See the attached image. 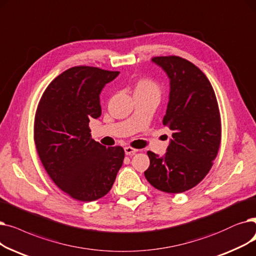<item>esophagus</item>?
I'll return each instance as SVG.
<instances>
[{
  "instance_id": "esophagus-1",
  "label": "esophagus",
  "mask_w": 256,
  "mask_h": 256,
  "mask_svg": "<svg viewBox=\"0 0 256 256\" xmlns=\"http://www.w3.org/2000/svg\"><path fill=\"white\" fill-rule=\"evenodd\" d=\"M124 150H125V154L126 155H133V154H136L138 152L136 149H133L131 147H125Z\"/></svg>"
}]
</instances>
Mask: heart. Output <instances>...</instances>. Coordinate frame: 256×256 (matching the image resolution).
<instances>
[{"label": "heart", "mask_w": 256, "mask_h": 256, "mask_svg": "<svg viewBox=\"0 0 256 256\" xmlns=\"http://www.w3.org/2000/svg\"><path fill=\"white\" fill-rule=\"evenodd\" d=\"M134 94H156L160 96V90L158 84L150 78H140L134 83Z\"/></svg>", "instance_id": "1"}]
</instances>
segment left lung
Listing matches in <instances>:
<instances>
[{
    "mask_svg": "<svg viewBox=\"0 0 256 256\" xmlns=\"http://www.w3.org/2000/svg\"><path fill=\"white\" fill-rule=\"evenodd\" d=\"M170 79L162 123L172 130L166 153L148 151L144 177L155 188L170 194L196 186L208 175L221 142V118L214 88L203 72L178 56L154 57Z\"/></svg>",
    "mask_w": 256,
    "mask_h": 256,
    "instance_id": "obj_1",
    "label": "left lung"
}]
</instances>
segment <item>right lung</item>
<instances>
[{
    "instance_id": "obj_1",
    "label": "right lung",
    "mask_w": 256,
    "mask_h": 256,
    "mask_svg": "<svg viewBox=\"0 0 256 256\" xmlns=\"http://www.w3.org/2000/svg\"><path fill=\"white\" fill-rule=\"evenodd\" d=\"M120 72L74 66L44 90L34 122L40 162L54 184L72 198L90 202L110 190L125 152L90 138V120L101 116L100 94Z\"/></svg>"
}]
</instances>
